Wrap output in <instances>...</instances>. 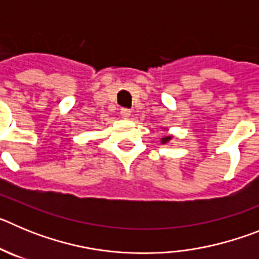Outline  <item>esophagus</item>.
<instances>
[{
	"mask_svg": "<svg viewBox=\"0 0 259 259\" xmlns=\"http://www.w3.org/2000/svg\"><path fill=\"white\" fill-rule=\"evenodd\" d=\"M120 116H122L123 119H128L131 116V111L128 109H122L120 110Z\"/></svg>",
	"mask_w": 259,
	"mask_h": 259,
	"instance_id": "esophagus-1",
	"label": "esophagus"
}]
</instances>
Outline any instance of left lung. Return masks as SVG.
<instances>
[{
	"label": "left lung",
	"instance_id": "1",
	"mask_svg": "<svg viewBox=\"0 0 259 259\" xmlns=\"http://www.w3.org/2000/svg\"><path fill=\"white\" fill-rule=\"evenodd\" d=\"M163 130H166V128H163ZM166 131H167V130H166ZM172 139H174L172 135H166V136H162L161 137V144H168L171 140H172Z\"/></svg>",
	"mask_w": 259,
	"mask_h": 259
}]
</instances>
